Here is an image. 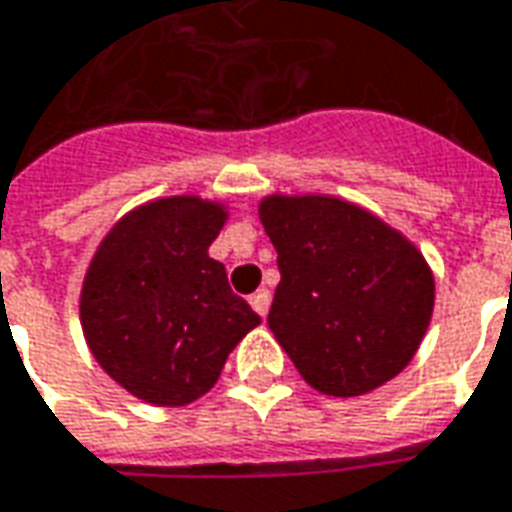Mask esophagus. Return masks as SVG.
Here are the masks:
<instances>
[{
  "instance_id": "1",
  "label": "esophagus",
  "mask_w": 512,
  "mask_h": 512,
  "mask_svg": "<svg viewBox=\"0 0 512 512\" xmlns=\"http://www.w3.org/2000/svg\"><path fill=\"white\" fill-rule=\"evenodd\" d=\"M249 305L255 307L260 316H266L268 307H271V293H268L266 288H260V291H255L249 296Z\"/></svg>"
}]
</instances>
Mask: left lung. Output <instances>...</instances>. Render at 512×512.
Segmentation results:
<instances>
[{"label": "left lung", "instance_id": "obj_1", "mask_svg": "<svg viewBox=\"0 0 512 512\" xmlns=\"http://www.w3.org/2000/svg\"><path fill=\"white\" fill-rule=\"evenodd\" d=\"M260 221L280 285L268 327L316 391L360 396L413 360L435 282L396 230L332 196H268Z\"/></svg>", "mask_w": 512, "mask_h": 512}]
</instances>
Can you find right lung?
<instances>
[{
  "label": "right lung",
  "mask_w": 512,
  "mask_h": 512,
  "mask_svg": "<svg viewBox=\"0 0 512 512\" xmlns=\"http://www.w3.org/2000/svg\"><path fill=\"white\" fill-rule=\"evenodd\" d=\"M224 207L171 196L127 213L85 274V341L121 388L149 405H188L207 393L227 355L260 324L207 255Z\"/></svg>",
  "instance_id": "1"
}]
</instances>
